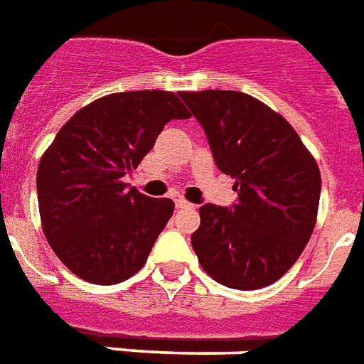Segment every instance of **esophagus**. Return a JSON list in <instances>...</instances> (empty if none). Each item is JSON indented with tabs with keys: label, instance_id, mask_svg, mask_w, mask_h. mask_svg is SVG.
<instances>
[{
	"label": "esophagus",
	"instance_id": "34e87169",
	"mask_svg": "<svg viewBox=\"0 0 364 364\" xmlns=\"http://www.w3.org/2000/svg\"><path fill=\"white\" fill-rule=\"evenodd\" d=\"M175 206H177V208H189L193 204H191L189 200H185L183 196H177V198H175Z\"/></svg>",
	"mask_w": 364,
	"mask_h": 364
}]
</instances>
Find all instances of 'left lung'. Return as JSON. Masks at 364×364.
I'll return each instance as SVG.
<instances>
[{"label":"left lung","instance_id":"left-lung-1","mask_svg":"<svg viewBox=\"0 0 364 364\" xmlns=\"http://www.w3.org/2000/svg\"><path fill=\"white\" fill-rule=\"evenodd\" d=\"M208 136L220 171L235 179L231 208L200 206L191 235L218 284L260 289L289 270L312 235L320 169L297 131L260 100L237 90L179 92Z\"/></svg>","mask_w":364,"mask_h":364}]
</instances>
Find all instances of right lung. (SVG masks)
Here are the masks:
<instances>
[{
    "instance_id": "obj_1",
    "label": "right lung",
    "mask_w": 364,
    "mask_h": 364,
    "mask_svg": "<svg viewBox=\"0 0 364 364\" xmlns=\"http://www.w3.org/2000/svg\"><path fill=\"white\" fill-rule=\"evenodd\" d=\"M189 117L177 94L131 90L94 100L59 129L36 189L46 239L75 276L114 285L146 264L175 204L129 189L123 177L168 121Z\"/></svg>"
}]
</instances>
